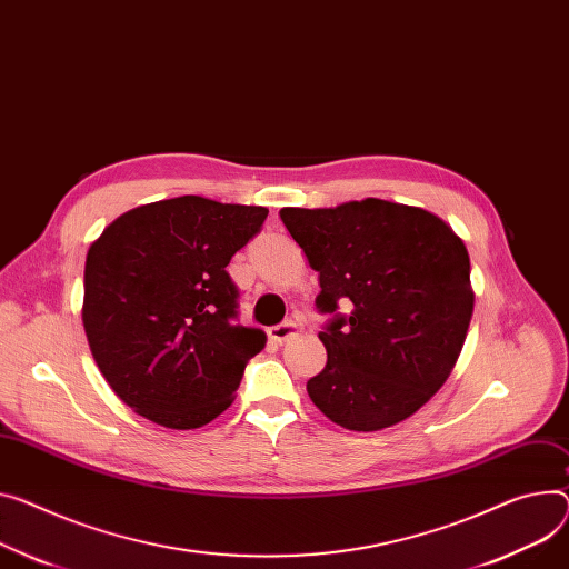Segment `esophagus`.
I'll return each instance as SVG.
<instances>
[{
    "mask_svg": "<svg viewBox=\"0 0 569 569\" xmlns=\"http://www.w3.org/2000/svg\"><path fill=\"white\" fill-rule=\"evenodd\" d=\"M298 332H300V323H298L296 319H289V321H284V323H280V326H276V328H271V330H269L271 339H273V341H278V343L289 341V339H291V337H296Z\"/></svg>",
    "mask_w": 569,
    "mask_h": 569,
    "instance_id": "1",
    "label": "esophagus"
}]
</instances>
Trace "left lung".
<instances>
[{"instance_id":"1","label":"left lung","mask_w":569,"mask_h":569,"mask_svg":"<svg viewBox=\"0 0 569 569\" xmlns=\"http://www.w3.org/2000/svg\"><path fill=\"white\" fill-rule=\"evenodd\" d=\"M280 218L319 273V312L332 315L310 399L348 430L408 419L447 382L467 337L473 291L462 239L440 216L378 198L284 207Z\"/></svg>"}]
</instances>
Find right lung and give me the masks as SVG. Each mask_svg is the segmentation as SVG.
I'll return each instance as SVG.
<instances>
[{
	"label": "right lung",
	"instance_id": "obj_1",
	"mask_svg": "<svg viewBox=\"0 0 569 569\" xmlns=\"http://www.w3.org/2000/svg\"><path fill=\"white\" fill-rule=\"evenodd\" d=\"M267 216L182 196L124 211L91 243L83 330L104 380L137 415L191 430L232 406L267 335L237 323L226 267Z\"/></svg>",
	"mask_w": 569,
	"mask_h": 569
}]
</instances>
